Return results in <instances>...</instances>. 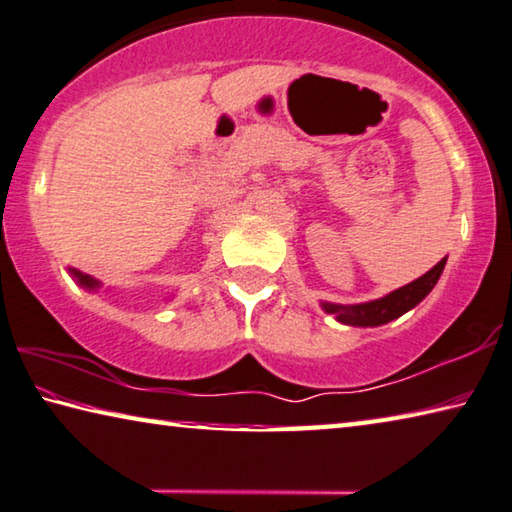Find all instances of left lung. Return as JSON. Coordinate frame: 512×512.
Instances as JSON below:
<instances>
[{
  "label": "left lung",
  "instance_id": "1",
  "mask_svg": "<svg viewBox=\"0 0 512 512\" xmlns=\"http://www.w3.org/2000/svg\"><path fill=\"white\" fill-rule=\"evenodd\" d=\"M447 258L431 267L429 272L420 279H415L408 286L392 290L390 295H385L381 299L374 301H365V304H351V306H342V304H322V308L326 313L335 315V320L349 326H381L388 324L390 320H397L404 313H408L410 308H415L420 301L429 295L433 290L435 283H438L442 270H445Z\"/></svg>",
  "mask_w": 512,
  "mask_h": 512
}]
</instances>
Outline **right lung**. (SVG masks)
I'll return each mask as SVG.
<instances>
[{
    "mask_svg": "<svg viewBox=\"0 0 512 512\" xmlns=\"http://www.w3.org/2000/svg\"><path fill=\"white\" fill-rule=\"evenodd\" d=\"M70 274L74 276V279L79 281V286H83L86 290H95V288H99V281H97V279H92V276H88V274H83V272H79V270H72V267H70Z\"/></svg>",
    "mask_w": 512,
    "mask_h": 512,
    "instance_id": "obj_1",
    "label": "right lung"
}]
</instances>
